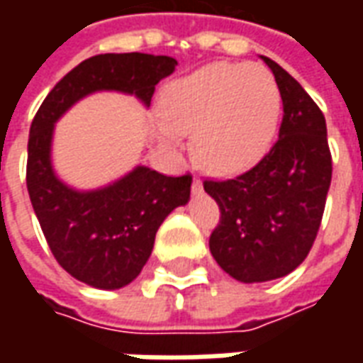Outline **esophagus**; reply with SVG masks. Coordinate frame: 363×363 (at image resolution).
I'll return each instance as SVG.
<instances>
[{
  "instance_id": "1",
  "label": "esophagus",
  "mask_w": 363,
  "mask_h": 363,
  "mask_svg": "<svg viewBox=\"0 0 363 363\" xmlns=\"http://www.w3.org/2000/svg\"><path fill=\"white\" fill-rule=\"evenodd\" d=\"M192 192H194V194H200V192H202V181H200V179H194V182H192Z\"/></svg>"
}]
</instances>
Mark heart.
I'll list each match as a JSON object with an SVG mask.
<instances>
[{"label":"heart","instance_id":"obj_1","mask_svg":"<svg viewBox=\"0 0 363 363\" xmlns=\"http://www.w3.org/2000/svg\"><path fill=\"white\" fill-rule=\"evenodd\" d=\"M161 142L177 150L194 130V153L216 173L259 161L280 116V91L259 64H213L173 82L159 99Z\"/></svg>","mask_w":363,"mask_h":363}]
</instances>
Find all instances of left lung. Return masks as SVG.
Instances as JSON below:
<instances>
[{"instance_id":"left-lung-1","label":"left lung","mask_w":363,"mask_h":363,"mask_svg":"<svg viewBox=\"0 0 363 363\" xmlns=\"http://www.w3.org/2000/svg\"><path fill=\"white\" fill-rule=\"evenodd\" d=\"M260 58L272 69L284 104L278 142L239 177L204 182L221 212L210 235L212 257L243 284L276 280L303 262L319 231L333 177L320 108L284 67Z\"/></svg>"}]
</instances>
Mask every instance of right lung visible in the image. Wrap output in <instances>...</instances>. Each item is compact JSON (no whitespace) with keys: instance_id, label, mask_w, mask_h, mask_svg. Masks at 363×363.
Returning <instances> with one entry per match:
<instances>
[{"instance_id":"obj_1","label":"right lung","mask_w":363,"mask_h":363,"mask_svg":"<svg viewBox=\"0 0 363 363\" xmlns=\"http://www.w3.org/2000/svg\"><path fill=\"white\" fill-rule=\"evenodd\" d=\"M177 60L151 54H99L75 66L48 93L28 134L27 189L58 264L75 280L120 289L138 278L153 251L159 225L190 200L192 177H165L138 165L118 181L77 190L52 165L54 126L77 101L99 91L134 95L143 106Z\"/></svg>"}]
</instances>
